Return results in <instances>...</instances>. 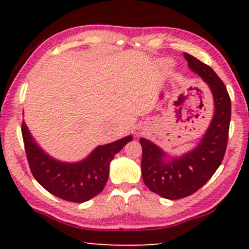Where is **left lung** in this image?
<instances>
[{"label": "left lung", "mask_w": 249, "mask_h": 249, "mask_svg": "<svg viewBox=\"0 0 249 249\" xmlns=\"http://www.w3.org/2000/svg\"><path fill=\"white\" fill-rule=\"evenodd\" d=\"M188 67L209 85L213 94L214 115L198 145L178 158L141 138L142 176L153 193L166 199H180L196 193L211 179L224 158L229 137L231 101L227 87L213 69L195 56L183 53Z\"/></svg>", "instance_id": "1"}]
</instances>
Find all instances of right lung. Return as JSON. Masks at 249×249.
I'll list each match as a JSON object with an SVG mask.
<instances>
[{"label": "right lung", "mask_w": 249, "mask_h": 249, "mask_svg": "<svg viewBox=\"0 0 249 249\" xmlns=\"http://www.w3.org/2000/svg\"><path fill=\"white\" fill-rule=\"evenodd\" d=\"M22 138L28 164L34 178L47 192L73 203L87 202L104 189L110 172V163L132 136L107 145L97 146L86 159L76 163L57 161L39 147L22 122Z\"/></svg>", "instance_id": "obj_1"}]
</instances>
